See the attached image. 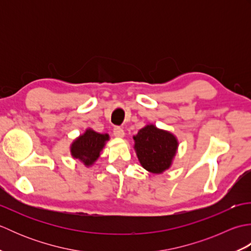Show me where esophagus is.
<instances>
[{
	"label": "esophagus",
	"instance_id": "obj_1",
	"mask_svg": "<svg viewBox=\"0 0 251 251\" xmlns=\"http://www.w3.org/2000/svg\"><path fill=\"white\" fill-rule=\"evenodd\" d=\"M113 135L117 138H123L125 136V132H124V129L122 128V127H119L116 126L113 128Z\"/></svg>",
	"mask_w": 251,
	"mask_h": 251
}]
</instances>
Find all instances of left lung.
Listing matches in <instances>:
<instances>
[{"label":"left lung","mask_w":251,"mask_h":251,"mask_svg":"<svg viewBox=\"0 0 251 251\" xmlns=\"http://www.w3.org/2000/svg\"><path fill=\"white\" fill-rule=\"evenodd\" d=\"M135 150L142 167L153 174H162L172 165L178 141L169 131L154 125L143 127L134 137Z\"/></svg>","instance_id":"1"}]
</instances>
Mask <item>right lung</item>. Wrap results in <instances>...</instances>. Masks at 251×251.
<instances>
[{"mask_svg": "<svg viewBox=\"0 0 251 251\" xmlns=\"http://www.w3.org/2000/svg\"><path fill=\"white\" fill-rule=\"evenodd\" d=\"M109 140L108 134H98L93 129H87L71 146V154L74 158H78L86 166L93 165L100 156V152Z\"/></svg>", "mask_w": 251, "mask_h": 251, "instance_id": "obj_1", "label": "right lung"}]
</instances>
